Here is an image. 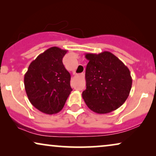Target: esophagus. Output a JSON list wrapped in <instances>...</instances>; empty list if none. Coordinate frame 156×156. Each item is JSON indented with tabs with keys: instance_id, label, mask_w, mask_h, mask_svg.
<instances>
[{
	"instance_id": "1",
	"label": "esophagus",
	"mask_w": 156,
	"mask_h": 156,
	"mask_svg": "<svg viewBox=\"0 0 156 156\" xmlns=\"http://www.w3.org/2000/svg\"><path fill=\"white\" fill-rule=\"evenodd\" d=\"M82 75H84V73H83V74H82Z\"/></svg>"
}]
</instances>
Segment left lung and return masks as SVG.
<instances>
[{
  "label": "left lung",
  "mask_w": 156,
  "mask_h": 156,
  "mask_svg": "<svg viewBox=\"0 0 156 156\" xmlns=\"http://www.w3.org/2000/svg\"><path fill=\"white\" fill-rule=\"evenodd\" d=\"M85 72L87 89L82 97L92 112L108 114L120 107L129 97L132 86L126 66L108 51L99 54L87 53Z\"/></svg>",
  "instance_id": "8db88e82"
}]
</instances>
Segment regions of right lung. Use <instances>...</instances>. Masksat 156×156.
Listing matches in <instances>:
<instances>
[{"label": "right lung", "mask_w": 156, "mask_h": 156, "mask_svg": "<svg viewBox=\"0 0 156 156\" xmlns=\"http://www.w3.org/2000/svg\"><path fill=\"white\" fill-rule=\"evenodd\" d=\"M67 50L52 47L38 55L24 76L27 96L33 106L42 113L60 112L72 91L71 76L62 58Z\"/></svg>", "instance_id": "1"}]
</instances>
